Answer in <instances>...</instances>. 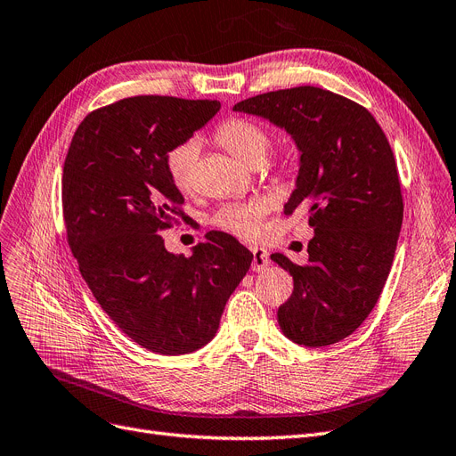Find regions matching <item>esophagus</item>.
I'll use <instances>...</instances> for the list:
<instances>
[{
	"instance_id": "esophagus-1",
	"label": "esophagus",
	"mask_w": 456,
	"mask_h": 456,
	"mask_svg": "<svg viewBox=\"0 0 456 456\" xmlns=\"http://www.w3.org/2000/svg\"><path fill=\"white\" fill-rule=\"evenodd\" d=\"M251 253H253V272H262L268 266V251L265 247H251Z\"/></svg>"
}]
</instances>
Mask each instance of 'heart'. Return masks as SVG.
I'll list each match as a JSON object with an SVG mask.
<instances>
[{"label":"heart","instance_id":"1","mask_svg":"<svg viewBox=\"0 0 456 456\" xmlns=\"http://www.w3.org/2000/svg\"><path fill=\"white\" fill-rule=\"evenodd\" d=\"M215 136L230 154L249 165H258L265 159L272 144L270 131L262 123L247 118H232L223 121L216 127ZM200 150V141L191 136V139L175 144L165 154V173H167L173 186L184 191V194L196 188V165ZM262 218H265V209L260 205L233 203L223 207L213 215V224L238 238L251 240L258 236Z\"/></svg>","mask_w":456,"mask_h":456}]
</instances>
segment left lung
Wrapping results in <instances>:
<instances>
[{"label":"left lung","instance_id":"left-lung-1","mask_svg":"<svg viewBox=\"0 0 456 456\" xmlns=\"http://www.w3.org/2000/svg\"><path fill=\"white\" fill-rule=\"evenodd\" d=\"M233 110L283 127L300 151L283 213H306L314 238L305 266L272 255L293 275L278 322L297 344L329 346L367 320L392 268L403 198L390 142L367 108L322 87L256 94Z\"/></svg>","mask_w":456,"mask_h":456}]
</instances>
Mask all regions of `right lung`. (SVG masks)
I'll list each match as a JSON object with an SVG mask.
<instances>
[{"mask_svg":"<svg viewBox=\"0 0 456 456\" xmlns=\"http://www.w3.org/2000/svg\"><path fill=\"white\" fill-rule=\"evenodd\" d=\"M218 101L141 94L93 110L62 169V215L93 297L139 346L178 355L209 342L253 253L209 232L191 256L165 249L159 232L188 215L165 154L203 127Z\"/></svg>","mask_w":456,"mask_h":456,"instance_id":"1","label":"right lung"}]
</instances>
